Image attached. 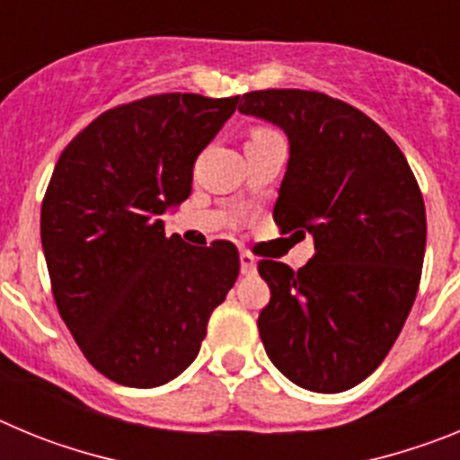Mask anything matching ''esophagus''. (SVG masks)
I'll return each mask as SVG.
<instances>
[{
    "label": "esophagus",
    "instance_id": "esophagus-1",
    "mask_svg": "<svg viewBox=\"0 0 460 460\" xmlns=\"http://www.w3.org/2000/svg\"><path fill=\"white\" fill-rule=\"evenodd\" d=\"M239 262H242V274L243 276L255 274V270H258V258H255L251 251H242V253H239Z\"/></svg>",
    "mask_w": 460,
    "mask_h": 460
}]
</instances>
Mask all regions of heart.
<instances>
[{"instance_id":"obj_1","label":"heart","mask_w":460,"mask_h":460,"mask_svg":"<svg viewBox=\"0 0 460 460\" xmlns=\"http://www.w3.org/2000/svg\"><path fill=\"white\" fill-rule=\"evenodd\" d=\"M265 133H271V131H270V128H253V131H251V137L265 136Z\"/></svg>"}]
</instances>
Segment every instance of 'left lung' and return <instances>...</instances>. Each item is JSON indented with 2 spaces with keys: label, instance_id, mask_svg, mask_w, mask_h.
<instances>
[{
  "label": "left lung",
  "instance_id": "8db88e82",
  "mask_svg": "<svg viewBox=\"0 0 460 460\" xmlns=\"http://www.w3.org/2000/svg\"><path fill=\"white\" fill-rule=\"evenodd\" d=\"M239 112L279 124L290 161L274 205L280 233L313 234L299 271L260 260L271 296L258 318L288 380L339 394L392 350L420 290L426 207L396 142L361 110L308 89H260Z\"/></svg>",
  "mask_w": 460,
  "mask_h": 460
}]
</instances>
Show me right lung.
Instances as JSON below:
<instances>
[{
	"label": "right lung",
	"mask_w": 460,
	"mask_h": 460,
	"mask_svg": "<svg viewBox=\"0 0 460 460\" xmlns=\"http://www.w3.org/2000/svg\"><path fill=\"white\" fill-rule=\"evenodd\" d=\"M239 96L154 93L105 110L62 152L40 205L59 315L99 373L149 389L200 352L239 274L237 246L165 237L161 214L190 193L193 164Z\"/></svg>",
	"instance_id": "obj_1"
}]
</instances>
